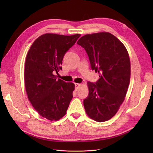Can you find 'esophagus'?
Listing matches in <instances>:
<instances>
[{
  "mask_svg": "<svg viewBox=\"0 0 153 153\" xmlns=\"http://www.w3.org/2000/svg\"><path fill=\"white\" fill-rule=\"evenodd\" d=\"M81 86V84H78V83H75V88L76 90L77 91L79 88Z\"/></svg>",
  "mask_w": 153,
  "mask_h": 153,
  "instance_id": "1",
  "label": "esophagus"
}]
</instances>
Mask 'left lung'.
I'll return each mask as SVG.
<instances>
[{"label": "left lung", "mask_w": 153, "mask_h": 153, "mask_svg": "<svg viewBox=\"0 0 153 153\" xmlns=\"http://www.w3.org/2000/svg\"><path fill=\"white\" fill-rule=\"evenodd\" d=\"M77 43L84 48L92 69L99 74L95 84L87 82L85 112L96 122L107 121L117 114L125 98L131 75L129 54L124 45L108 32L85 35Z\"/></svg>", "instance_id": "left-lung-1"}]
</instances>
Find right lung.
<instances>
[{"label":"right lung","mask_w":153,"mask_h":153,"mask_svg":"<svg viewBox=\"0 0 153 153\" xmlns=\"http://www.w3.org/2000/svg\"><path fill=\"white\" fill-rule=\"evenodd\" d=\"M81 34L45 33L31 45L27 54L24 71L28 99L42 117L57 121L66 115L75 85L56 79L62 70V59Z\"/></svg>","instance_id":"right-lung-1"}]
</instances>
